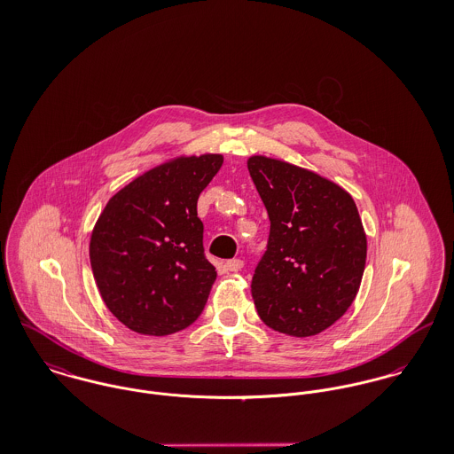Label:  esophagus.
I'll use <instances>...</instances> for the list:
<instances>
[{
    "label": "esophagus",
    "mask_w": 454,
    "mask_h": 454,
    "mask_svg": "<svg viewBox=\"0 0 454 454\" xmlns=\"http://www.w3.org/2000/svg\"><path fill=\"white\" fill-rule=\"evenodd\" d=\"M225 269H227V270H231V272H238V270H241V269H243V260H227V262H225Z\"/></svg>",
    "instance_id": "34e87169"
}]
</instances>
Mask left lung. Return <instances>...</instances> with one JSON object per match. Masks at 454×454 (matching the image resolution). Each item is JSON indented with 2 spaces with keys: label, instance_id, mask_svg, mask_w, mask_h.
<instances>
[{
  "label": "left lung",
  "instance_id": "obj_1",
  "mask_svg": "<svg viewBox=\"0 0 454 454\" xmlns=\"http://www.w3.org/2000/svg\"><path fill=\"white\" fill-rule=\"evenodd\" d=\"M250 176L270 220L267 250L252 279L260 320L311 337L353 304L367 259V236L353 197L315 171L252 155Z\"/></svg>",
  "mask_w": 454,
  "mask_h": 454
}]
</instances>
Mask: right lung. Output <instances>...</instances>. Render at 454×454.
<instances>
[{
  "label": "right lung",
  "instance_id": "add662e5",
  "mask_svg": "<svg viewBox=\"0 0 454 454\" xmlns=\"http://www.w3.org/2000/svg\"><path fill=\"white\" fill-rule=\"evenodd\" d=\"M223 164L220 153L171 159L114 195L90 236L89 257L112 315L143 335L194 324L216 279L204 257L197 199Z\"/></svg>",
  "mask_w": 454,
  "mask_h": 454
}]
</instances>
